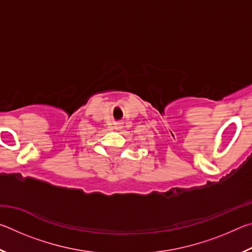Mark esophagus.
<instances>
[{"instance_id":"34e87169","label":"esophagus","mask_w":252,"mask_h":252,"mask_svg":"<svg viewBox=\"0 0 252 252\" xmlns=\"http://www.w3.org/2000/svg\"><path fill=\"white\" fill-rule=\"evenodd\" d=\"M114 129H117V130L122 129V123H121V122L116 123V126H114Z\"/></svg>"}]
</instances>
